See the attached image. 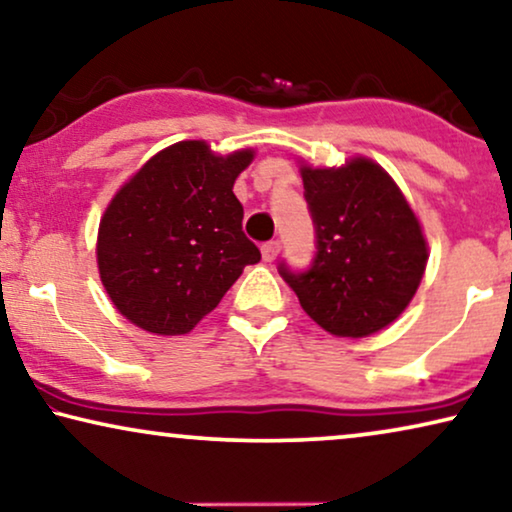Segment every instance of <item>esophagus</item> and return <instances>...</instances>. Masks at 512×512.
I'll return each instance as SVG.
<instances>
[{
    "label": "esophagus",
    "instance_id": "esophagus-1",
    "mask_svg": "<svg viewBox=\"0 0 512 512\" xmlns=\"http://www.w3.org/2000/svg\"><path fill=\"white\" fill-rule=\"evenodd\" d=\"M279 249H282V244H279L277 240H272V242H265L263 247H261V254H263V258L265 261H275L277 258V254H279Z\"/></svg>",
    "mask_w": 512,
    "mask_h": 512
}]
</instances>
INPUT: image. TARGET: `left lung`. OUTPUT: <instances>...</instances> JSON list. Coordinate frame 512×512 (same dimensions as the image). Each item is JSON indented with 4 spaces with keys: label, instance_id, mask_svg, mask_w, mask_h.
Instances as JSON below:
<instances>
[{
    "label": "left lung",
    "instance_id": "1",
    "mask_svg": "<svg viewBox=\"0 0 512 512\" xmlns=\"http://www.w3.org/2000/svg\"><path fill=\"white\" fill-rule=\"evenodd\" d=\"M314 223L307 270L284 261L279 275L307 317L340 338H366L401 314L426 268L417 216L387 172L356 158L340 170L303 167Z\"/></svg>",
    "mask_w": 512,
    "mask_h": 512
}]
</instances>
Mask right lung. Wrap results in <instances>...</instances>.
I'll list each match as a JSON object with an SVG mask.
<instances>
[{"instance_id":"right-lung-1","label":"right lung","mask_w":512,"mask_h":512,"mask_svg":"<svg viewBox=\"0 0 512 512\" xmlns=\"http://www.w3.org/2000/svg\"><path fill=\"white\" fill-rule=\"evenodd\" d=\"M254 151L214 156L205 142L160 151L100 221L97 265L116 310L158 335L188 333L261 261L233 184Z\"/></svg>"}]
</instances>
